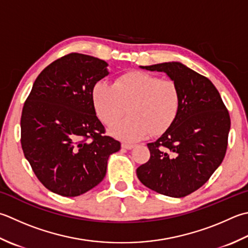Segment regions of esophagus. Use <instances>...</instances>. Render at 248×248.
<instances>
[{
    "mask_svg": "<svg viewBox=\"0 0 248 248\" xmlns=\"http://www.w3.org/2000/svg\"><path fill=\"white\" fill-rule=\"evenodd\" d=\"M121 147L124 148V149L130 150V149H132L134 147V145L133 144H129V143H123V144H121Z\"/></svg>",
    "mask_w": 248,
    "mask_h": 248,
    "instance_id": "obj_1",
    "label": "esophagus"
}]
</instances>
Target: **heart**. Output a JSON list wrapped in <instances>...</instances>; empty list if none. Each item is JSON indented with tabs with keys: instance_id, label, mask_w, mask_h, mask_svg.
Instances as JSON below:
<instances>
[{
	"instance_id": "obj_1",
	"label": "heart",
	"mask_w": 248,
	"mask_h": 248,
	"mask_svg": "<svg viewBox=\"0 0 248 248\" xmlns=\"http://www.w3.org/2000/svg\"><path fill=\"white\" fill-rule=\"evenodd\" d=\"M94 109L102 123L111 125L129 110V116L110 129L128 142L161 133L171 127L181 109L178 86L171 79L144 72L120 75L114 85L100 81L92 92Z\"/></svg>"
}]
</instances>
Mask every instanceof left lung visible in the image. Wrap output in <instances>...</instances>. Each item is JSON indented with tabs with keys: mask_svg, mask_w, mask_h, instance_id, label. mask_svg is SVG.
I'll return each mask as SVG.
<instances>
[{
	"mask_svg": "<svg viewBox=\"0 0 248 248\" xmlns=\"http://www.w3.org/2000/svg\"><path fill=\"white\" fill-rule=\"evenodd\" d=\"M163 72L175 81L182 104L175 121L137 169L140 183L164 196L183 198L208 181L225 158L230 116L213 82L181 62L140 66Z\"/></svg>",
	"mask_w": 248,
	"mask_h": 248,
	"instance_id": "left-lung-1",
	"label": "left lung"
}]
</instances>
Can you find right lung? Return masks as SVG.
Returning <instances> with one entry per match:
<instances>
[{"label": "right lung", "mask_w": 248, "mask_h": 248, "mask_svg": "<svg viewBox=\"0 0 248 248\" xmlns=\"http://www.w3.org/2000/svg\"><path fill=\"white\" fill-rule=\"evenodd\" d=\"M108 64L73 52L45 67L23 105L21 146L44 186L63 197H77L103 181L120 143L104 135L92 92L109 74Z\"/></svg>", "instance_id": "1"}]
</instances>
